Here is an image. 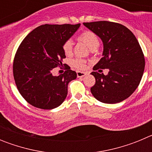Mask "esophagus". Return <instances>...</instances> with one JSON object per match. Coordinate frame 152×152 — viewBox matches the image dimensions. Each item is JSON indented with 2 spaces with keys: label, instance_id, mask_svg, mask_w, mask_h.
<instances>
[{
  "label": "esophagus",
  "instance_id": "1",
  "mask_svg": "<svg viewBox=\"0 0 152 152\" xmlns=\"http://www.w3.org/2000/svg\"><path fill=\"white\" fill-rule=\"evenodd\" d=\"M86 75L85 72H77V77H84Z\"/></svg>",
  "mask_w": 152,
  "mask_h": 152
}]
</instances>
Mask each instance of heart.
<instances>
[{"label": "heart", "instance_id": "obj_1", "mask_svg": "<svg viewBox=\"0 0 152 152\" xmlns=\"http://www.w3.org/2000/svg\"><path fill=\"white\" fill-rule=\"evenodd\" d=\"M78 39L83 42L90 49L94 50L96 49L100 45V40L97 35L93 31L85 30L78 36ZM73 49V42L71 39H68L63 44V51L66 55H70ZM72 64L77 69H83L85 67V61L80 58H75L72 60Z\"/></svg>", "mask_w": 152, "mask_h": 152}]
</instances>
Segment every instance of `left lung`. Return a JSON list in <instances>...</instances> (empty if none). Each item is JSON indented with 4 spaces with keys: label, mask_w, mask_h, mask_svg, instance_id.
Listing matches in <instances>:
<instances>
[{
    "label": "left lung",
    "mask_w": 152,
    "mask_h": 152,
    "mask_svg": "<svg viewBox=\"0 0 152 152\" xmlns=\"http://www.w3.org/2000/svg\"><path fill=\"white\" fill-rule=\"evenodd\" d=\"M83 24L96 33L103 44V57L91 73L96 80L91 94L105 103L126 100L138 88L144 73L145 58L139 42L128 28L117 23L96 21ZM100 68H108V75L96 72Z\"/></svg>",
    "instance_id": "1"
}]
</instances>
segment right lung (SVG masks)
I'll return each mask as SVG.
<instances>
[{"label":"right lung","mask_w":152,"mask_h":152,"mask_svg":"<svg viewBox=\"0 0 152 152\" xmlns=\"http://www.w3.org/2000/svg\"><path fill=\"white\" fill-rule=\"evenodd\" d=\"M80 24H45L38 26L22 41L13 64V77L19 92L32 106L52 110L60 106L68 94V84L77 77L68 65L64 74L52 75L62 65L65 56L63 44Z\"/></svg>","instance_id":"add662e5"}]
</instances>
